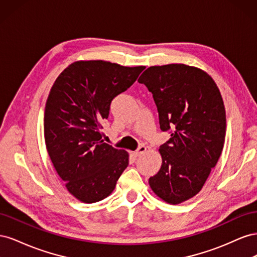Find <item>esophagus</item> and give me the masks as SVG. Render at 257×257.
I'll list each match as a JSON object with an SVG mask.
<instances>
[{"mask_svg":"<svg viewBox=\"0 0 257 257\" xmlns=\"http://www.w3.org/2000/svg\"><path fill=\"white\" fill-rule=\"evenodd\" d=\"M146 150H147V148L145 147V146H141L138 148V149L134 152V155L135 157H141L142 154H144L145 152H146Z\"/></svg>","mask_w":257,"mask_h":257,"instance_id":"esophagus-1","label":"esophagus"}]
</instances>
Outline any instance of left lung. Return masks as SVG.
Instances as JSON below:
<instances>
[{
    "instance_id": "obj_1",
    "label": "left lung",
    "mask_w": 257,
    "mask_h": 257,
    "mask_svg": "<svg viewBox=\"0 0 257 257\" xmlns=\"http://www.w3.org/2000/svg\"><path fill=\"white\" fill-rule=\"evenodd\" d=\"M138 82L152 93L160 127L170 133L159 149L162 166L150 188L168 204L183 203L201 190L223 150L226 114L220 90L203 69L185 64L148 67Z\"/></svg>"
}]
</instances>
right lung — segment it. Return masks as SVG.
Returning <instances> with one entry per match:
<instances>
[{
  "instance_id": "1",
  "label": "right lung",
  "mask_w": 257,
  "mask_h": 257,
  "mask_svg": "<svg viewBox=\"0 0 257 257\" xmlns=\"http://www.w3.org/2000/svg\"><path fill=\"white\" fill-rule=\"evenodd\" d=\"M144 69L102 60L77 61L52 85L44 115L46 148L67 191L82 203L109 196L128 165L125 150L104 143L102 123L111 100Z\"/></svg>"
}]
</instances>
